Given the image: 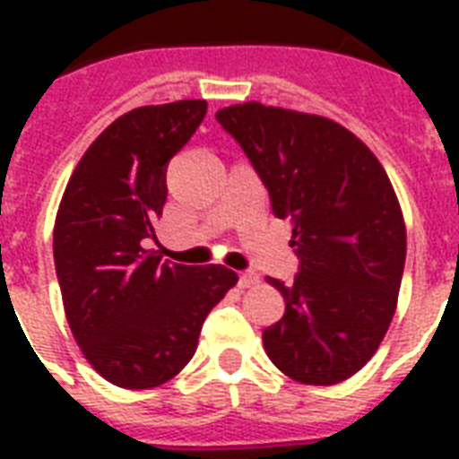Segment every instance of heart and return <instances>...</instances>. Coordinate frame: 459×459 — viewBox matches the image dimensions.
<instances>
[{"label": "heart", "instance_id": "obj_1", "mask_svg": "<svg viewBox=\"0 0 459 459\" xmlns=\"http://www.w3.org/2000/svg\"><path fill=\"white\" fill-rule=\"evenodd\" d=\"M252 176V169L250 164H243V166H238L236 171H233V178H230V186L238 187V186H243L245 180L250 178Z\"/></svg>", "mask_w": 459, "mask_h": 459}]
</instances>
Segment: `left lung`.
I'll list each match as a JSON object with an SVG mask.
<instances>
[{"mask_svg":"<svg viewBox=\"0 0 459 459\" xmlns=\"http://www.w3.org/2000/svg\"><path fill=\"white\" fill-rule=\"evenodd\" d=\"M204 114L202 100L128 111L82 154L61 197L54 266L66 321L92 369L118 388L171 381L238 283L202 247L166 250L154 230L166 166Z\"/></svg>","mask_w":459,"mask_h":459,"instance_id":"left-lung-1","label":"left lung"}]
</instances>
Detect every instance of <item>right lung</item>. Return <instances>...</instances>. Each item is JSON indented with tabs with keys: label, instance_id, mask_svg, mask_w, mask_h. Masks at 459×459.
Segmentation results:
<instances>
[{
	"label": "right lung",
	"instance_id": "right-lung-1",
	"mask_svg": "<svg viewBox=\"0 0 459 459\" xmlns=\"http://www.w3.org/2000/svg\"><path fill=\"white\" fill-rule=\"evenodd\" d=\"M216 121L293 223L298 273L276 281L286 312L262 333L266 355L298 384H341L374 357L398 305L407 236L391 180L328 118L247 102Z\"/></svg>",
	"mask_w": 459,
	"mask_h": 459
}]
</instances>
